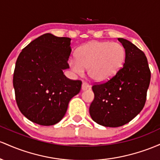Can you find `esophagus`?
<instances>
[{
	"instance_id": "1",
	"label": "esophagus",
	"mask_w": 160,
	"mask_h": 160,
	"mask_svg": "<svg viewBox=\"0 0 160 160\" xmlns=\"http://www.w3.org/2000/svg\"><path fill=\"white\" fill-rule=\"evenodd\" d=\"M91 88V86H90L87 82H83V83H82V91H85V90H88V88Z\"/></svg>"
}]
</instances>
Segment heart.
<instances>
[{"mask_svg":"<svg viewBox=\"0 0 160 160\" xmlns=\"http://www.w3.org/2000/svg\"><path fill=\"white\" fill-rule=\"evenodd\" d=\"M126 57L125 48L119 43L94 41L80 47L76 59L69 60V66L76 75H82L85 68L92 80L103 82L111 79L123 66Z\"/></svg>","mask_w":160,"mask_h":160,"instance_id":"b5f03b06","label":"heart"}]
</instances>
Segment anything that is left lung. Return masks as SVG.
Returning a JSON list of instances; mask_svg holds the SVG:
<instances>
[{"instance_id": "8db88e82", "label": "left lung", "mask_w": 160, "mask_h": 160, "mask_svg": "<svg viewBox=\"0 0 160 160\" xmlns=\"http://www.w3.org/2000/svg\"><path fill=\"white\" fill-rule=\"evenodd\" d=\"M126 52L125 63L113 78L93 85L94 99L89 112L95 122L119 127L129 122L144 107L150 70L144 53L131 41L118 38Z\"/></svg>"}]
</instances>
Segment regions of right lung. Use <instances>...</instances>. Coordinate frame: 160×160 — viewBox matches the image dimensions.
<instances>
[{
	"label": "right lung",
	"instance_id": "1",
	"mask_svg": "<svg viewBox=\"0 0 160 160\" xmlns=\"http://www.w3.org/2000/svg\"><path fill=\"white\" fill-rule=\"evenodd\" d=\"M71 38L47 33L27 45L18 57L13 74L16 100L32 122L53 125L65 116L69 101L79 93L82 82L63 74L69 69Z\"/></svg>",
	"mask_w": 160,
	"mask_h": 160
}]
</instances>
